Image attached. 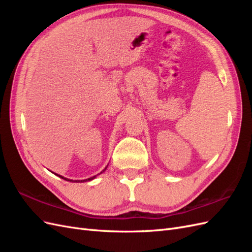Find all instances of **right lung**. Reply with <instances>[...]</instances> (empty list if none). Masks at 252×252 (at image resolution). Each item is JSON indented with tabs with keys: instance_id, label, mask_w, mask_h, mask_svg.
Masks as SVG:
<instances>
[{
	"instance_id": "add662e5",
	"label": "right lung",
	"mask_w": 252,
	"mask_h": 252,
	"mask_svg": "<svg viewBox=\"0 0 252 252\" xmlns=\"http://www.w3.org/2000/svg\"><path fill=\"white\" fill-rule=\"evenodd\" d=\"M106 168H107V167H105V169H104V170H103L102 172H104V171L106 170ZM102 172H101V173H102ZM57 175H58V177H60V178H62V179H64L65 181H68V182H73V183H74V182H77V183H79V182H86V181H91V180H94V178L96 177V175H94V177H91V178H89V179H86V180H81V181H78V180H77V181H73V180H70V179H66V178L62 177V175H59V174H57Z\"/></svg>"
}]
</instances>
